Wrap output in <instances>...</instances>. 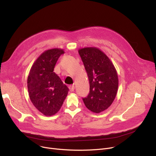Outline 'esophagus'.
<instances>
[{"mask_svg": "<svg viewBox=\"0 0 156 156\" xmlns=\"http://www.w3.org/2000/svg\"><path fill=\"white\" fill-rule=\"evenodd\" d=\"M69 90L71 91V92H73L74 91V90H75V86H74L73 85H69Z\"/></svg>", "mask_w": 156, "mask_h": 156, "instance_id": "esophagus-1", "label": "esophagus"}]
</instances>
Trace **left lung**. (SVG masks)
Instances as JSON below:
<instances>
[{
    "label": "left lung",
    "mask_w": 156,
    "mask_h": 156,
    "mask_svg": "<svg viewBox=\"0 0 156 156\" xmlns=\"http://www.w3.org/2000/svg\"><path fill=\"white\" fill-rule=\"evenodd\" d=\"M78 53L90 83V93L83 99V102L88 110L100 113L110 107L116 96L119 83L116 69L99 48H81Z\"/></svg>",
    "instance_id": "8db88e82"
}]
</instances>
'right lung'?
<instances>
[{
  "mask_svg": "<svg viewBox=\"0 0 156 156\" xmlns=\"http://www.w3.org/2000/svg\"><path fill=\"white\" fill-rule=\"evenodd\" d=\"M64 51L48 49L41 54L33 64L27 80L30 99L36 109L46 116L58 112L69 89L54 72L55 65Z\"/></svg>",
  "mask_w": 156,
  "mask_h": 156,
  "instance_id": "right-lung-1",
  "label": "right lung"
}]
</instances>
